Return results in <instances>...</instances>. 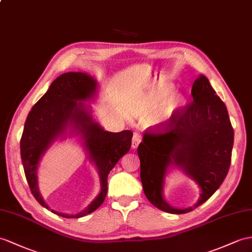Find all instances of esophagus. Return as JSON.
Segmentation results:
<instances>
[{
	"mask_svg": "<svg viewBox=\"0 0 252 252\" xmlns=\"http://www.w3.org/2000/svg\"><path fill=\"white\" fill-rule=\"evenodd\" d=\"M141 134L139 132H134L133 137H132V141H131V147L132 149H137L139 143L141 142Z\"/></svg>",
	"mask_w": 252,
	"mask_h": 252,
	"instance_id": "obj_1",
	"label": "esophagus"
}]
</instances>
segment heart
I'll return each mask as SVG.
<instances>
[{
	"instance_id": "b5f03b06",
	"label": "heart",
	"mask_w": 252,
	"mask_h": 252,
	"mask_svg": "<svg viewBox=\"0 0 252 252\" xmlns=\"http://www.w3.org/2000/svg\"><path fill=\"white\" fill-rule=\"evenodd\" d=\"M172 89L167 87L147 95L138 103L136 112L141 118H149L153 115V121L156 124H161L169 121L182 106L181 95L172 94Z\"/></svg>"
}]
</instances>
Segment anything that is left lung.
Here are the masks:
<instances>
[{"label":"left lung","instance_id":"obj_1","mask_svg":"<svg viewBox=\"0 0 252 252\" xmlns=\"http://www.w3.org/2000/svg\"><path fill=\"white\" fill-rule=\"evenodd\" d=\"M192 101L169 121L149 128L138 146L143 191L159 210L171 214L193 211L223 183L234 142L228 110L208 79L200 75L192 84ZM171 165L197 182L200 199L193 207L175 209L163 199L164 176Z\"/></svg>","mask_w":252,"mask_h":252}]
</instances>
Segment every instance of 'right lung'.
I'll use <instances>...</instances> for the list:
<instances>
[{
  "label": "right lung",
  "instance_id": "1",
  "mask_svg": "<svg viewBox=\"0 0 252 252\" xmlns=\"http://www.w3.org/2000/svg\"><path fill=\"white\" fill-rule=\"evenodd\" d=\"M97 82L83 72H66L51 83L47 93L31 110L20 141L21 160L31 192L41 206L50 210L38 189L37 168L40 158L59 136L80 134L89 157L96 164L101 176L102 188L96 199L82 212L75 215L59 213L64 218H80L93 213L106 199L108 175L120 159L127 154L131 146L132 131L110 132L93 120L91 107L85 100L94 97Z\"/></svg>",
  "mask_w": 252,
  "mask_h": 252
}]
</instances>
